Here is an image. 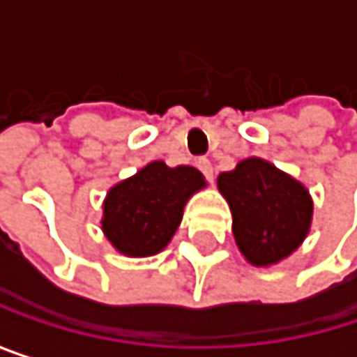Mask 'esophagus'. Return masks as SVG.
Listing matches in <instances>:
<instances>
[{
    "instance_id": "34e87169",
    "label": "esophagus",
    "mask_w": 357,
    "mask_h": 357,
    "mask_svg": "<svg viewBox=\"0 0 357 357\" xmlns=\"http://www.w3.org/2000/svg\"><path fill=\"white\" fill-rule=\"evenodd\" d=\"M196 165H198V169H200V172L204 174V178L213 181V176H215V172H213V163H211L208 159H198V161H196Z\"/></svg>"
}]
</instances>
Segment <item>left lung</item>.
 I'll list each match as a JSON object with an SVG mask.
<instances>
[{"label": "left lung", "mask_w": 357, "mask_h": 357, "mask_svg": "<svg viewBox=\"0 0 357 357\" xmlns=\"http://www.w3.org/2000/svg\"><path fill=\"white\" fill-rule=\"evenodd\" d=\"M231 211V231L252 266H273L306 240L314 202L308 188L273 163L248 157L217 178Z\"/></svg>", "instance_id": "left-lung-1"}]
</instances>
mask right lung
<instances>
[{
	"instance_id": "right-lung-1",
	"label": "right lung",
	"mask_w": 357,
	"mask_h": 357,
	"mask_svg": "<svg viewBox=\"0 0 357 357\" xmlns=\"http://www.w3.org/2000/svg\"><path fill=\"white\" fill-rule=\"evenodd\" d=\"M204 188L206 179L196 167L151 161L109 188L101 229L109 244L128 258L155 256L178 231L188 200Z\"/></svg>"
}]
</instances>
